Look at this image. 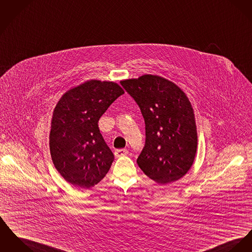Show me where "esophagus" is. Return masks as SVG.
<instances>
[{
  "mask_svg": "<svg viewBox=\"0 0 252 252\" xmlns=\"http://www.w3.org/2000/svg\"><path fill=\"white\" fill-rule=\"evenodd\" d=\"M128 154V150L127 149H117L115 151V156L116 158H119V157H123L126 156Z\"/></svg>",
  "mask_w": 252,
  "mask_h": 252,
  "instance_id": "obj_1",
  "label": "esophagus"
}]
</instances>
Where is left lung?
<instances>
[{"label": "left lung", "mask_w": 252, "mask_h": 252, "mask_svg": "<svg viewBox=\"0 0 252 252\" xmlns=\"http://www.w3.org/2000/svg\"><path fill=\"white\" fill-rule=\"evenodd\" d=\"M120 84L138 105L145 122L138 166L159 185L180 180L193 164L198 141L187 96L177 85L151 74Z\"/></svg>", "instance_id": "left-lung-1"}]
</instances>
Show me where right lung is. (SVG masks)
Instances as JSON below:
<instances>
[{
	"mask_svg": "<svg viewBox=\"0 0 252 252\" xmlns=\"http://www.w3.org/2000/svg\"><path fill=\"white\" fill-rule=\"evenodd\" d=\"M124 91L114 82L91 80L67 92L51 120L53 164L74 186L91 188L106 176L115 159L98 128V120Z\"/></svg>",
	"mask_w": 252,
	"mask_h": 252,
	"instance_id": "add662e5",
	"label": "right lung"
}]
</instances>
